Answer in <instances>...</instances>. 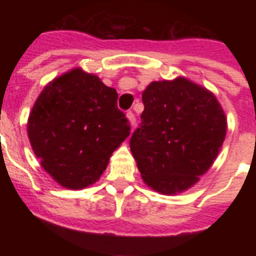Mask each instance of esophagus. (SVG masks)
<instances>
[{
    "label": "esophagus",
    "mask_w": 256,
    "mask_h": 256,
    "mask_svg": "<svg viewBox=\"0 0 256 256\" xmlns=\"http://www.w3.org/2000/svg\"><path fill=\"white\" fill-rule=\"evenodd\" d=\"M126 116H128V119L130 120V123H132V126H136V115H134L133 112L132 111H128V114H126Z\"/></svg>",
    "instance_id": "obj_1"
}]
</instances>
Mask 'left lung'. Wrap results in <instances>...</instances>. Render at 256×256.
<instances>
[{"mask_svg":"<svg viewBox=\"0 0 256 256\" xmlns=\"http://www.w3.org/2000/svg\"><path fill=\"white\" fill-rule=\"evenodd\" d=\"M142 102L141 123L130 138L142 180L164 194L190 188L211 167L225 140L220 102L185 78L152 82Z\"/></svg>","mask_w":256,"mask_h":256,"instance_id":"obj_1","label":"left lung"}]
</instances>
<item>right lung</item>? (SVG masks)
Listing matches in <instances>:
<instances>
[{
    "instance_id": "right-lung-1",
    "label": "right lung",
    "mask_w": 256,
    "mask_h": 256,
    "mask_svg": "<svg viewBox=\"0 0 256 256\" xmlns=\"http://www.w3.org/2000/svg\"><path fill=\"white\" fill-rule=\"evenodd\" d=\"M27 130L42 167L60 185L82 189L100 178L130 124L116 90L75 68L42 90Z\"/></svg>"
}]
</instances>
